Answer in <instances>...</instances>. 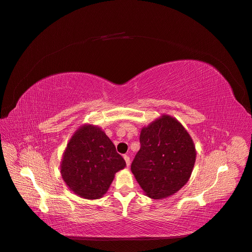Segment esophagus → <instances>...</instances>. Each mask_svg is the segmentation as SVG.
I'll use <instances>...</instances> for the list:
<instances>
[{
  "instance_id": "esophagus-1",
  "label": "esophagus",
  "mask_w": 252,
  "mask_h": 252,
  "mask_svg": "<svg viewBox=\"0 0 252 252\" xmlns=\"http://www.w3.org/2000/svg\"><path fill=\"white\" fill-rule=\"evenodd\" d=\"M124 158H125V160H126V166H128V165H129V163H130V159H129V156H128V155H124Z\"/></svg>"
}]
</instances>
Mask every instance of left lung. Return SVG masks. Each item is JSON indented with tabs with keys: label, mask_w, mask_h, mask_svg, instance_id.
<instances>
[{
	"label": "left lung",
	"mask_w": 252,
	"mask_h": 252,
	"mask_svg": "<svg viewBox=\"0 0 252 252\" xmlns=\"http://www.w3.org/2000/svg\"><path fill=\"white\" fill-rule=\"evenodd\" d=\"M140 143L130 169L146 196L163 199L187 184L196 149L188 130L178 119L168 114L156 118L142 127Z\"/></svg>",
	"instance_id": "1"
}]
</instances>
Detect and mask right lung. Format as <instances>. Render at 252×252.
<instances>
[{
  "label": "right lung",
  "instance_id": "right-lung-1",
  "mask_svg": "<svg viewBox=\"0 0 252 252\" xmlns=\"http://www.w3.org/2000/svg\"><path fill=\"white\" fill-rule=\"evenodd\" d=\"M126 167L124 158L101 127L85 124L71 136L60 164L66 186L77 196L94 200L108 191L118 170Z\"/></svg>",
  "mask_w": 252,
  "mask_h": 252
}]
</instances>
